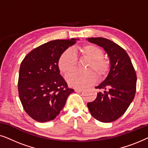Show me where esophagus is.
I'll return each instance as SVG.
<instances>
[{
	"mask_svg": "<svg viewBox=\"0 0 148 148\" xmlns=\"http://www.w3.org/2000/svg\"><path fill=\"white\" fill-rule=\"evenodd\" d=\"M83 90H84V89H82V88H75V91L76 92H82Z\"/></svg>",
	"mask_w": 148,
	"mask_h": 148,
	"instance_id": "1",
	"label": "esophagus"
}]
</instances>
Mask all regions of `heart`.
Returning <instances> with one entry per match:
<instances>
[{"label": "heart", "mask_w": 148, "mask_h": 148, "mask_svg": "<svg viewBox=\"0 0 148 148\" xmlns=\"http://www.w3.org/2000/svg\"><path fill=\"white\" fill-rule=\"evenodd\" d=\"M82 55L90 59L86 69L87 71H75L66 77V81L71 87L85 88L96 81L97 74L100 78L106 75L109 69V62L103 58V51L94 44H86L80 48ZM77 64V57L71 49L68 48L60 54L58 61L59 70L67 75L75 69Z\"/></svg>", "instance_id": "1"}]
</instances>
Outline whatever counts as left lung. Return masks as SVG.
I'll list each match as a JSON object with an SVG mask.
<instances>
[{
	"label": "left lung",
	"instance_id": "obj_1",
	"mask_svg": "<svg viewBox=\"0 0 148 148\" xmlns=\"http://www.w3.org/2000/svg\"><path fill=\"white\" fill-rule=\"evenodd\" d=\"M88 41L104 48L110 62L106 78L96 88V100L88 103L96 120L110 123L122 116L132 102L136 92L137 75L127 52L114 42L104 38H89Z\"/></svg>",
	"mask_w": 148,
	"mask_h": 148
}]
</instances>
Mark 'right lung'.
Listing matches in <instances>:
<instances>
[{
  "instance_id": "add662e5",
  "label": "right lung",
  "mask_w": 148,
  "mask_h": 148,
  "mask_svg": "<svg viewBox=\"0 0 148 148\" xmlns=\"http://www.w3.org/2000/svg\"><path fill=\"white\" fill-rule=\"evenodd\" d=\"M77 40L48 42L32 50L21 62L18 80L19 99L27 114L38 122L55 119L74 92L60 75L58 61L60 54Z\"/></svg>"
}]
</instances>
